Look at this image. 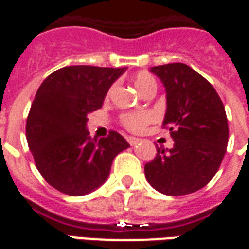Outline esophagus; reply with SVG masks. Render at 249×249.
Instances as JSON below:
<instances>
[{"label": "esophagus", "instance_id": "34e87169", "mask_svg": "<svg viewBox=\"0 0 249 249\" xmlns=\"http://www.w3.org/2000/svg\"><path fill=\"white\" fill-rule=\"evenodd\" d=\"M126 140H128V142H129L132 146H133V145H136V143L140 141V140L136 139V137H126Z\"/></svg>", "mask_w": 249, "mask_h": 249}]
</instances>
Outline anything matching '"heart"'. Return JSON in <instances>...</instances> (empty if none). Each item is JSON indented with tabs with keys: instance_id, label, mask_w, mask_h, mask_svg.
I'll list each match as a JSON object with an SVG mask.
<instances>
[{
	"instance_id": "b5f03b06",
	"label": "heart",
	"mask_w": 249,
	"mask_h": 249,
	"mask_svg": "<svg viewBox=\"0 0 249 249\" xmlns=\"http://www.w3.org/2000/svg\"><path fill=\"white\" fill-rule=\"evenodd\" d=\"M134 84L136 88L139 89L140 93L146 91L148 88H156V79L153 78L149 72H139L134 78ZM121 125L125 129L133 132V133H139L142 132L146 125L152 121V115L149 112H130V113H124L120 117Z\"/></svg>"
}]
</instances>
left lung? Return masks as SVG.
Returning <instances> with one entry per match:
<instances>
[{
  "label": "left lung",
  "mask_w": 249,
  "mask_h": 249,
  "mask_svg": "<svg viewBox=\"0 0 249 249\" xmlns=\"http://www.w3.org/2000/svg\"><path fill=\"white\" fill-rule=\"evenodd\" d=\"M166 89L162 126L174 146L157 148L145 165V177L157 191L186 195L207 185L216 174L228 143L226 109L211 83L183 63L152 67Z\"/></svg>",
  "instance_id": "left-lung-1"
}]
</instances>
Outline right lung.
I'll use <instances>...</instances> for the list:
<instances>
[{
    "mask_svg": "<svg viewBox=\"0 0 249 249\" xmlns=\"http://www.w3.org/2000/svg\"><path fill=\"white\" fill-rule=\"evenodd\" d=\"M125 67L68 66L49 75L36 93L26 139L36 169L50 186L67 195H86L109 176L112 161L129 143L110 130L92 139L87 115L100 109Z\"/></svg>",
    "mask_w": 249,
    "mask_h": 249,
    "instance_id": "right-lung-1",
    "label": "right lung"
}]
</instances>
